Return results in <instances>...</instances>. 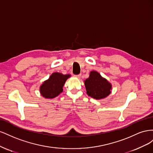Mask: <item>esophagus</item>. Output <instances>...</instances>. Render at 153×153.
Listing matches in <instances>:
<instances>
[{"label":"esophagus","mask_w":153,"mask_h":153,"mask_svg":"<svg viewBox=\"0 0 153 153\" xmlns=\"http://www.w3.org/2000/svg\"><path fill=\"white\" fill-rule=\"evenodd\" d=\"M75 77H76L77 78H80V77H81V74H79V75H75Z\"/></svg>","instance_id":"obj_1"}]
</instances>
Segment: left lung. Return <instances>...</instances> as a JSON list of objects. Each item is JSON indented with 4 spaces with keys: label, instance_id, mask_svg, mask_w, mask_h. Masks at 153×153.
<instances>
[{
    "label": "left lung",
    "instance_id": "left-lung-1",
    "mask_svg": "<svg viewBox=\"0 0 153 153\" xmlns=\"http://www.w3.org/2000/svg\"><path fill=\"white\" fill-rule=\"evenodd\" d=\"M84 82L87 94L96 100L103 99L111 93L112 85L96 71H92Z\"/></svg>",
    "mask_w": 153,
    "mask_h": 153
}]
</instances>
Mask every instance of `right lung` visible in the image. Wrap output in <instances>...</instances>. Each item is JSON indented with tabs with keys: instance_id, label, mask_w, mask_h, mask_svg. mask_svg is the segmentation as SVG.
I'll return each instance as SVG.
<instances>
[{
	"instance_id": "add662e5",
	"label": "right lung",
	"mask_w": 153,
	"mask_h": 153,
	"mask_svg": "<svg viewBox=\"0 0 153 153\" xmlns=\"http://www.w3.org/2000/svg\"><path fill=\"white\" fill-rule=\"evenodd\" d=\"M70 75H63L55 72L52 73L48 80L45 81L40 86L41 96L45 98H54L59 96L63 91L62 87Z\"/></svg>"
}]
</instances>
